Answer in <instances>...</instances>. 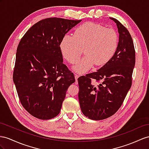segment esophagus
Here are the masks:
<instances>
[{"instance_id":"esophagus-1","label":"esophagus","mask_w":149,"mask_h":149,"mask_svg":"<svg viewBox=\"0 0 149 149\" xmlns=\"http://www.w3.org/2000/svg\"><path fill=\"white\" fill-rule=\"evenodd\" d=\"M79 77V75L77 74H75V81H76V84L77 83V79Z\"/></svg>"}]
</instances>
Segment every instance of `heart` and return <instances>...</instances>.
Here are the masks:
<instances>
[{
  "mask_svg": "<svg viewBox=\"0 0 149 149\" xmlns=\"http://www.w3.org/2000/svg\"><path fill=\"white\" fill-rule=\"evenodd\" d=\"M119 38L113 28L95 22H88L75 29L73 36L65 35L60 43V50L63 58L74 64L83 54L86 56L75 65L74 70L85 73L95 65L103 66L115 55Z\"/></svg>",
  "mask_w": 149,
  "mask_h": 149,
  "instance_id": "obj_1",
  "label": "heart"
}]
</instances>
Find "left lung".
Instances as JSON below:
<instances>
[{
  "instance_id": "8db88e82",
  "label": "left lung",
  "mask_w": 149,
  "mask_h": 149,
  "mask_svg": "<svg viewBox=\"0 0 149 149\" xmlns=\"http://www.w3.org/2000/svg\"><path fill=\"white\" fill-rule=\"evenodd\" d=\"M119 33L115 55L97 72L78 79L79 100L82 113L93 120H101L115 113L121 107L132 82L135 50L128 29L113 17ZM94 79L98 84L91 82Z\"/></svg>"
}]
</instances>
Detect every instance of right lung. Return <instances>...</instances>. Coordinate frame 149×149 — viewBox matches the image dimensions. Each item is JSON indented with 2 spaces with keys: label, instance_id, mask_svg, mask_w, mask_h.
I'll return each mask as SVG.
<instances>
[{
  "label": "right lung",
  "instance_id": "add662e5",
  "mask_svg": "<svg viewBox=\"0 0 149 149\" xmlns=\"http://www.w3.org/2000/svg\"><path fill=\"white\" fill-rule=\"evenodd\" d=\"M81 21L46 18L30 28L18 45L13 81L21 104L38 119L58 115L68 87L75 81L63 63L60 45Z\"/></svg>",
  "mask_w": 149,
  "mask_h": 149
}]
</instances>
